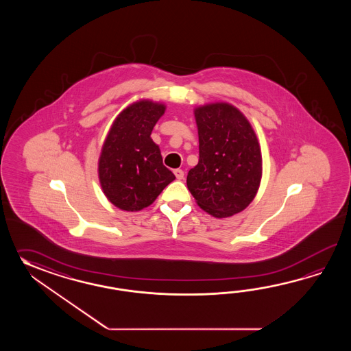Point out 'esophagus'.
Wrapping results in <instances>:
<instances>
[{"mask_svg":"<svg viewBox=\"0 0 351 351\" xmlns=\"http://www.w3.org/2000/svg\"><path fill=\"white\" fill-rule=\"evenodd\" d=\"M173 173H174L176 178L179 179V180H180V179L184 178V172H183L182 169H174V171H173Z\"/></svg>","mask_w":351,"mask_h":351,"instance_id":"1","label":"esophagus"}]
</instances>
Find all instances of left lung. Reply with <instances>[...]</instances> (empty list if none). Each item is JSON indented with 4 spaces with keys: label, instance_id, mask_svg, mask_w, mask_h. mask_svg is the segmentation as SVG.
Here are the masks:
<instances>
[{
    "label": "left lung",
    "instance_id": "1",
    "mask_svg": "<svg viewBox=\"0 0 351 351\" xmlns=\"http://www.w3.org/2000/svg\"><path fill=\"white\" fill-rule=\"evenodd\" d=\"M199 160L186 176L198 206L217 218L233 216L254 201L260 186L262 157L254 129L227 103L197 108Z\"/></svg>",
    "mask_w": 351,
    "mask_h": 351
}]
</instances>
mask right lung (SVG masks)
Here are the masks:
<instances>
[{
	"label": "right lung",
	"instance_id": "1",
	"mask_svg": "<svg viewBox=\"0 0 351 351\" xmlns=\"http://www.w3.org/2000/svg\"><path fill=\"white\" fill-rule=\"evenodd\" d=\"M165 106L142 100L120 112L99 159V179L108 199L124 210H141L156 201L176 177L150 134Z\"/></svg>",
	"mask_w": 351,
	"mask_h": 351
}]
</instances>
